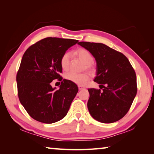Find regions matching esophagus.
I'll return each instance as SVG.
<instances>
[{
  "label": "esophagus",
  "mask_w": 154,
  "mask_h": 154,
  "mask_svg": "<svg viewBox=\"0 0 154 154\" xmlns=\"http://www.w3.org/2000/svg\"><path fill=\"white\" fill-rule=\"evenodd\" d=\"M78 87H79V90L85 89V87H83V86H81V85H79V86H78Z\"/></svg>",
  "instance_id": "34e87169"
}]
</instances>
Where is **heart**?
<instances>
[{"instance_id": "1", "label": "heart", "mask_w": 154, "mask_h": 154, "mask_svg": "<svg viewBox=\"0 0 154 154\" xmlns=\"http://www.w3.org/2000/svg\"><path fill=\"white\" fill-rule=\"evenodd\" d=\"M77 56L85 64V69L87 70H91V63L93 61V57L90 52L83 48H80L75 52ZM71 54L69 52H66L62 55L60 60V65L63 71L69 70L70 67ZM65 79L69 81L79 85H85L90 80V75L88 73L77 74L73 72H69L65 75Z\"/></svg>"}]
</instances>
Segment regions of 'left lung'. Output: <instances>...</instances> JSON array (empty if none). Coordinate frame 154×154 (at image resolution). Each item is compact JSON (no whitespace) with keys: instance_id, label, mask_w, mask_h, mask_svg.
<instances>
[{"instance_id":"8db88e82","label":"left lung","mask_w":154,"mask_h":154,"mask_svg":"<svg viewBox=\"0 0 154 154\" xmlns=\"http://www.w3.org/2000/svg\"><path fill=\"white\" fill-rule=\"evenodd\" d=\"M78 44L89 51L97 61L94 81L100 84V89H88L91 115L103 123L116 122L128 112L136 95L135 71L125 55L105 44L88 42Z\"/></svg>"}]
</instances>
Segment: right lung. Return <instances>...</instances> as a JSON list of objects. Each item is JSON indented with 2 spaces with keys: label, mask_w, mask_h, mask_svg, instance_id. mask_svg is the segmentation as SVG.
Returning <instances> with one entry per match:
<instances>
[{
  "label": "right lung",
  "mask_w": 154,
  "mask_h": 154,
  "mask_svg": "<svg viewBox=\"0 0 154 154\" xmlns=\"http://www.w3.org/2000/svg\"><path fill=\"white\" fill-rule=\"evenodd\" d=\"M77 40L45 38L29 47L23 55L16 74L20 102L32 119L51 124L66 116L78 92L77 85L63 80L60 60ZM61 81L60 89L51 85L52 80ZM60 83V82H59Z\"/></svg>",
  "instance_id": "1"
}]
</instances>
